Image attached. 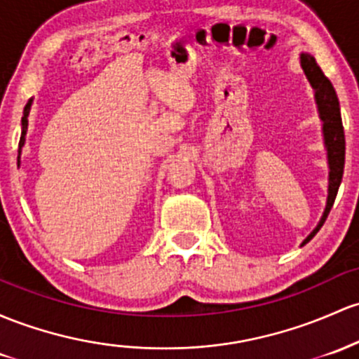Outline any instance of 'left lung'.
Listing matches in <instances>:
<instances>
[{
	"mask_svg": "<svg viewBox=\"0 0 359 359\" xmlns=\"http://www.w3.org/2000/svg\"><path fill=\"white\" fill-rule=\"evenodd\" d=\"M302 66L305 71L306 78L312 83L315 90V100H317L318 112H320V119L324 121V137L327 147V156H329V198H327V206L322 219L318 222L317 228L303 240L302 245L309 243L317 231L320 230L322 224L325 223L327 216H329L330 208H332L334 201H336L337 191H339L342 172H344V156H346V140H344V128H342L341 119V109L339 100H337L336 90L332 83L327 80V76L318 68L315 57L310 54H302Z\"/></svg>",
	"mask_w": 359,
	"mask_h": 359,
	"instance_id": "8db88e82",
	"label": "left lung"
}]
</instances>
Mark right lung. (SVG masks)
I'll return each mask as SVG.
<instances>
[{
  "mask_svg": "<svg viewBox=\"0 0 359 359\" xmlns=\"http://www.w3.org/2000/svg\"><path fill=\"white\" fill-rule=\"evenodd\" d=\"M30 105H32V100L27 102L25 109H23V117H22V137H20V144L18 147L22 148L23 143H25V135H27V126H29V112H30ZM20 158V156H18Z\"/></svg>",
  "mask_w": 359,
  "mask_h": 359,
  "instance_id": "obj_1",
  "label": "right lung"
}]
</instances>
